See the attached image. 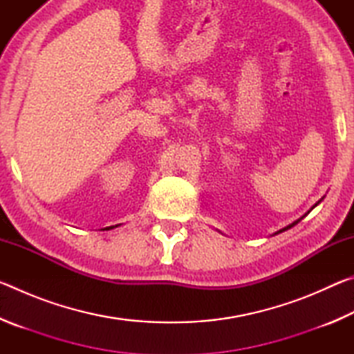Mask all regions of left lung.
Segmentation results:
<instances>
[{
  "label": "left lung",
  "mask_w": 354,
  "mask_h": 354,
  "mask_svg": "<svg viewBox=\"0 0 354 354\" xmlns=\"http://www.w3.org/2000/svg\"><path fill=\"white\" fill-rule=\"evenodd\" d=\"M322 200H323V198H322ZM322 200H319V201H317V203H315V205H314L313 207H310V209H314V207H315L317 205H319V203H320ZM303 217H306V214H304V215H303ZM303 217H301V218H303ZM301 218H298V220H295V221H293V223H290L289 226H286V227H283V230H279L278 232H274V234H279V232H283V231H287V230H290V227H292V226H295V225L298 223V221H301Z\"/></svg>",
  "instance_id": "1"
}]
</instances>
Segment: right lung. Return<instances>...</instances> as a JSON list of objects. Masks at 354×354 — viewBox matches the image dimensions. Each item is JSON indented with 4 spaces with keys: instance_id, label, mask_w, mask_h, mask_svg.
<instances>
[{
    "instance_id": "obj_1",
    "label": "right lung",
    "mask_w": 354,
    "mask_h": 354,
    "mask_svg": "<svg viewBox=\"0 0 354 354\" xmlns=\"http://www.w3.org/2000/svg\"><path fill=\"white\" fill-rule=\"evenodd\" d=\"M115 226H118V225H115ZM115 226H109V227H106V230H112V227H115Z\"/></svg>"
}]
</instances>
